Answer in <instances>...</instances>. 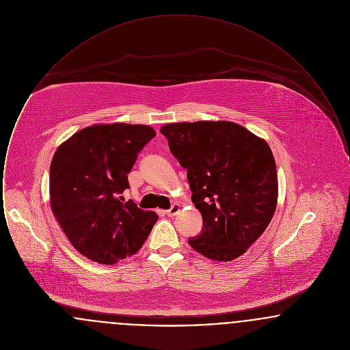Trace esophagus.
<instances>
[{
	"mask_svg": "<svg viewBox=\"0 0 350 350\" xmlns=\"http://www.w3.org/2000/svg\"><path fill=\"white\" fill-rule=\"evenodd\" d=\"M180 208H181V206L178 204V203H174L169 210L167 211V217H176L177 214H178V211H180Z\"/></svg>",
	"mask_w": 350,
	"mask_h": 350,
	"instance_id": "esophagus-1",
	"label": "esophagus"
}]
</instances>
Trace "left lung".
Returning <instances> with one entry per match:
<instances>
[{"label":"left lung","instance_id":"left-lung-1","mask_svg":"<svg viewBox=\"0 0 350 350\" xmlns=\"http://www.w3.org/2000/svg\"><path fill=\"white\" fill-rule=\"evenodd\" d=\"M160 133L187 170L191 200L203 217L190 247L214 261L240 257L277 207V167L267 142L227 120L170 123Z\"/></svg>","mask_w":350,"mask_h":350}]
</instances>
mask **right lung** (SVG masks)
I'll return each instance as SVG.
<instances>
[{"label": "right lung", "instance_id": "add662e5", "mask_svg": "<svg viewBox=\"0 0 350 350\" xmlns=\"http://www.w3.org/2000/svg\"><path fill=\"white\" fill-rule=\"evenodd\" d=\"M154 130L144 124H94L72 135L50 167L51 210L85 257L113 265L135 254L159 217L122 202L139 152Z\"/></svg>", "mask_w": 350, "mask_h": 350}]
</instances>
